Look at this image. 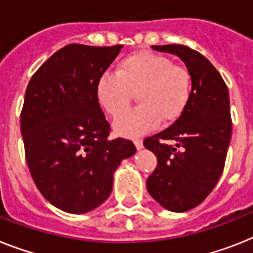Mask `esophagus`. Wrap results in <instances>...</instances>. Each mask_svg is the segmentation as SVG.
<instances>
[{
  "mask_svg": "<svg viewBox=\"0 0 253 253\" xmlns=\"http://www.w3.org/2000/svg\"><path fill=\"white\" fill-rule=\"evenodd\" d=\"M133 143H135V146H136L137 149H141V148H143V140L136 139Z\"/></svg>",
  "mask_w": 253,
  "mask_h": 253,
  "instance_id": "34e87169",
  "label": "esophagus"
}]
</instances>
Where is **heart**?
<instances>
[{
	"label": "heart",
	"instance_id": "b5f03b06",
	"mask_svg": "<svg viewBox=\"0 0 253 253\" xmlns=\"http://www.w3.org/2000/svg\"><path fill=\"white\" fill-rule=\"evenodd\" d=\"M137 94L140 105L116 123L122 136L136 137L177 121L192 96V77L167 56L137 51L118 63L117 73H104L97 81V99L113 118H120Z\"/></svg>",
	"mask_w": 253,
	"mask_h": 253
}]
</instances>
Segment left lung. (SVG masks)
Listing matches in <instances>:
<instances>
[{"instance_id": "8db88e82", "label": "left lung", "mask_w": 253, "mask_h": 253, "mask_svg": "<svg viewBox=\"0 0 253 253\" xmlns=\"http://www.w3.org/2000/svg\"><path fill=\"white\" fill-rule=\"evenodd\" d=\"M152 48L177 55L185 63L192 96L179 120L144 140V146L158 159L146 189L166 210L185 212L209 197L224 171L231 137L228 86L201 52L185 44Z\"/></svg>"}]
</instances>
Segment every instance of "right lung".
Listing matches in <instances>:
<instances>
[{"label":"right lung","mask_w":253,"mask_h":253,"mask_svg":"<svg viewBox=\"0 0 253 253\" xmlns=\"http://www.w3.org/2000/svg\"><path fill=\"white\" fill-rule=\"evenodd\" d=\"M122 48L72 43L32 76L20 113L25 161L36 186L51 205L84 213L110 195L113 173L136 148L110 140L97 99V81Z\"/></svg>","instance_id":"1"}]
</instances>
